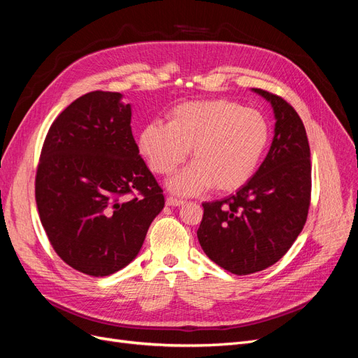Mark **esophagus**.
<instances>
[{
	"label": "esophagus",
	"mask_w": 358,
	"mask_h": 358,
	"mask_svg": "<svg viewBox=\"0 0 358 358\" xmlns=\"http://www.w3.org/2000/svg\"><path fill=\"white\" fill-rule=\"evenodd\" d=\"M183 203V200H179V199H175V197H167L166 199V204L167 206H171V208H176V206H182Z\"/></svg>",
	"instance_id": "esophagus-1"
}]
</instances>
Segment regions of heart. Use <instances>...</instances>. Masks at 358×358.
<instances>
[{
	"mask_svg": "<svg viewBox=\"0 0 358 358\" xmlns=\"http://www.w3.org/2000/svg\"><path fill=\"white\" fill-rule=\"evenodd\" d=\"M268 143L266 117L225 99L182 103L170 110L169 124L150 122L138 137L140 150L158 175H170L191 149L192 164L169 180V188L180 196L210 187L218 192L242 188L262 164Z\"/></svg>",
	"mask_w": 358,
	"mask_h": 358,
	"instance_id": "heart-1",
	"label": "heart"
}]
</instances>
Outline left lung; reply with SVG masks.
<instances>
[{"label":"left lung","mask_w":358,"mask_h":358,"mask_svg":"<svg viewBox=\"0 0 358 358\" xmlns=\"http://www.w3.org/2000/svg\"><path fill=\"white\" fill-rule=\"evenodd\" d=\"M272 106L275 136L263 164L234 196L203 203L197 230L204 254L234 275L282 258L303 230L310 204V149L305 125L284 99L252 88Z\"/></svg>","instance_id":"obj_1"}]
</instances>
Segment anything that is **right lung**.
<instances>
[{"instance_id":"add662e5","label":"right lung","mask_w":358,"mask_h":358,"mask_svg":"<svg viewBox=\"0 0 358 358\" xmlns=\"http://www.w3.org/2000/svg\"><path fill=\"white\" fill-rule=\"evenodd\" d=\"M121 100L119 92L94 91L73 101L49 128L36 176L50 245L70 267L95 278L133 262L164 208L133 137L131 104Z\"/></svg>"}]
</instances>
